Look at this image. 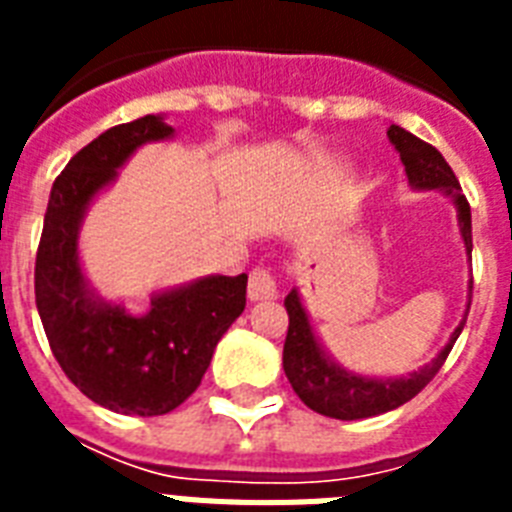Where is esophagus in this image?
I'll return each mask as SVG.
<instances>
[{
    "label": "esophagus",
    "instance_id": "esophagus-1",
    "mask_svg": "<svg viewBox=\"0 0 512 512\" xmlns=\"http://www.w3.org/2000/svg\"><path fill=\"white\" fill-rule=\"evenodd\" d=\"M247 295H249V300H252V303L276 300L279 289H276V279H273V273L265 271V268H255V271L249 273Z\"/></svg>",
    "mask_w": 512,
    "mask_h": 512
}]
</instances>
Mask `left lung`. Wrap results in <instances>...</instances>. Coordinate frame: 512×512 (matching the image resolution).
Segmentation results:
<instances>
[{
	"instance_id": "1",
	"label": "left lung",
	"mask_w": 512,
	"mask_h": 512,
	"mask_svg": "<svg viewBox=\"0 0 512 512\" xmlns=\"http://www.w3.org/2000/svg\"><path fill=\"white\" fill-rule=\"evenodd\" d=\"M388 140L401 156L406 180L414 191H441L446 199H452L454 209H457L460 239L465 244L468 257L473 255L470 204L462 196L460 180L454 177L444 156L438 154L433 146H428L425 140L414 138L412 132H406L404 127H396V124H390ZM470 292H473V279H470ZM284 308L289 313V332L287 342H284V374L292 382V390L300 396V401L313 412L332 417V420H366V417H377V414H385L390 409H398L406 401H412L436 377V372L449 356V350L460 337L465 321H468L470 303L465 308L462 321L454 327V332L449 335L444 348L438 350L436 358L430 364L409 374H398V377H369V374L345 369L321 342L297 287L284 297Z\"/></svg>"
}]
</instances>
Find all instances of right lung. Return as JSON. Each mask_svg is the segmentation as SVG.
Masks as SVG:
<instances>
[{"mask_svg":"<svg viewBox=\"0 0 512 512\" xmlns=\"http://www.w3.org/2000/svg\"><path fill=\"white\" fill-rule=\"evenodd\" d=\"M172 138L164 114H146L87 143L52 183L36 252V308L52 356L84 396L119 414L156 417L183 404L247 305V273L156 289L146 313L100 297L84 273L79 233L92 201L138 148Z\"/></svg>","mask_w":512,"mask_h":512,"instance_id":"obj_1","label":"right lung"}]
</instances>
